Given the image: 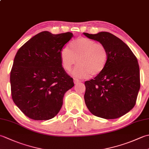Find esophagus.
<instances>
[{"label":"esophagus","instance_id":"34e87169","mask_svg":"<svg viewBox=\"0 0 149 149\" xmlns=\"http://www.w3.org/2000/svg\"><path fill=\"white\" fill-rule=\"evenodd\" d=\"M74 84H78V83H79L81 81H80L79 80V79H77L74 78Z\"/></svg>","mask_w":149,"mask_h":149}]
</instances>
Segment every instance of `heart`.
Listing matches in <instances>:
<instances>
[{
	"mask_svg": "<svg viewBox=\"0 0 149 149\" xmlns=\"http://www.w3.org/2000/svg\"><path fill=\"white\" fill-rule=\"evenodd\" d=\"M70 49L65 47L60 52L61 65L66 71L78 65L72 74L77 78H86L99 74L105 68L108 54L105 47L88 38H79L71 42Z\"/></svg>",
	"mask_w": 149,
	"mask_h": 149,
	"instance_id": "obj_1",
	"label": "heart"
}]
</instances>
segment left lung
Listing matches in <instances>:
<instances>
[{
	"mask_svg": "<svg viewBox=\"0 0 149 149\" xmlns=\"http://www.w3.org/2000/svg\"><path fill=\"white\" fill-rule=\"evenodd\" d=\"M106 47L108 54L104 70L84 83V100L93 115L115 119L133 108L140 88V68L136 57L118 37L108 32L83 33Z\"/></svg>",
	"mask_w": 149,
	"mask_h": 149,
	"instance_id": "1",
	"label": "left lung"
}]
</instances>
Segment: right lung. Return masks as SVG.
Wrapping results in <instances>:
<instances>
[{
	"mask_svg": "<svg viewBox=\"0 0 149 149\" xmlns=\"http://www.w3.org/2000/svg\"><path fill=\"white\" fill-rule=\"evenodd\" d=\"M72 37L70 32L53 34L43 31L18 50L10 74L11 96L29 118H54L61 108L65 93L74 86L60 58L63 46Z\"/></svg>",
	"mask_w": 149,
	"mask_h": 149,
	"instance_id": "1",
	"label": "right lung"
}]
</instances>
